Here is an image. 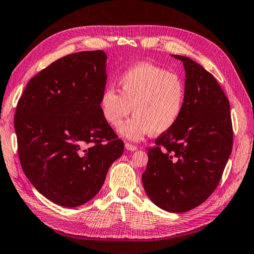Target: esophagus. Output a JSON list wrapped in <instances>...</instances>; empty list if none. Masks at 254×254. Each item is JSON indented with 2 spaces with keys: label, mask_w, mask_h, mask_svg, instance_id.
Masks as SVG:
<instances>
[{
  "label": "esophagus",
  "mask_w": 254,
  "mask_h": 254,
  "mask_svg": "<svg viewBox=\"0 0 254 254\" xmlns=\"http://www.w3.org/2000/svg\"><path fill=\"white\" fill-rule=\"evenodd\" d=\"M125 147H126L127 150H130V151H133V150L137 149V146L132 145V143H130V142H125Z\"/></svg>",
  "instance_id": "obj_1"
}]
</instances>
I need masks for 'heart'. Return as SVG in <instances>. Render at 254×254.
I'll return each mask as SVG.
<instances>
[{"mask_svg":"<svg viewBox=\"0 0 254 254\" xmlns=\"http://www.w3.org/2000/svg\"><path fill=\"white\" fill-rule=\"evenodd\" d=\"M119 90L107 86L99 97V111L108 125L121 127L122 135L140 140L150 131L160 135L177 125L186 107L187 88L178 74L154 64L139 63L118 77Z\"/></svg>","mask_w":254,"mask_h":254,"instance_id":"heart-1","label":"heart"}]
</instances>
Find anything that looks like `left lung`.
<instances>
[{"label": "left lung", "instance_id": "obj_1", "mask_svg": "<svg viewBox=\"0 0 254 254\" xmlns=\"http://www.w3.org/2000/svg\"><path fill=\"white\" fill-rule=\"evenodd\" d=\"M183 61L187 98L177 125L148 150L142 186L158 207L186 212L216 190L233 146L230 104L217 79L189 57Z\"/></svg>", "mask_w": 254, "mask_h": 254}]
</instances>
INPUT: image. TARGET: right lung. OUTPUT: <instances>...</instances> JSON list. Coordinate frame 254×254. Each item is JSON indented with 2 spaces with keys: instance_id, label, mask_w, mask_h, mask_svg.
<instances>
[{
  "instance_id": "obj_1",
  "label": "right lung",
  "mask_w": 254,
  "mask_h": 254,
  "mask_svg": "<svg viewBox=\"0 0 254 254\" xmlns=\"http://www.w3.org/2000/svg\"><path fill=\"white\" fill-rule=\"evenodd\" d=\"M105 68L103 51L64 56L31 78L17 102L22 169L44 197L63 207L95 197L124 152V141L99 111Z\"/></svg>"
}]
</instances>
